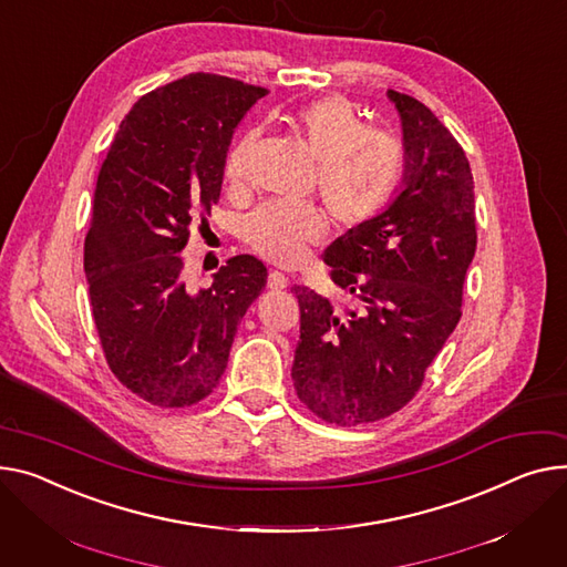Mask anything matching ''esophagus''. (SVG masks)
Instances as JSON below:
<instances>
[{
    "label": "esophagus",
    "mask_w": 567,
    "mask_h": 567,
    "mask_svg": "<svg viewBox=\"0 0 567 567\" xmlns=\"http://www.w3.org/2000/svg\"><path fill=\"white\" fill-rule=\"evenodd\" d=\"M287 287V278H285V274H280V271H271L269 274V289H285Z\"/></svg>",
    "instance_id": "34e87169"
}]
</instances>
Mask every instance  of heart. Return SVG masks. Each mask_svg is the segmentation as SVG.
Segmentation results:
<instances>
[{
	"label": "heart",
	"mask_w": 567,
	"mask_h": 567,
	"mask_svg": "<svg viewBox=\"0 0 567 567\" xmlns=\"http://www.w3.org/2000/svg\"><path fill=\"white\" fill-rule=\"evenodd\" d=\"M289 127L317 162V186L337 223L347 228L379 216L405 175L401 138L369 130L358 109L339 95H326L296 109ZM257 134H244L225 159V179L241 184ZM328 230L326 214L312 203H267L244 223L246 244L264 259L293 267Z\"/></svg>",
	"instance_id": "obj_1"
}]
</instances>
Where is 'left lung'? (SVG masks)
I'll use <instances>...</instances> for the list:
<instances>
[{
	"label": "left lung",
	"mask_w": 567,
	"mask_h": 567,
	"mask_svg": "<svg viewBox=\"0 0 567 567\" xmlns=\"http://www.w3.org/2000/svg\"><path fill=\"white\" fill-rule=\"evenodd\" d=\"M394 102L408 166L396 198L323 255L353 310L293 285L300 339L291 381L317 417L358 426L390 417L461 321L463 282L476 252L474 179L461 143L405 93Z\"/></svg>",
	"instance_id": "obj_1"
}]
</instances>
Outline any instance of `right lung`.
<instances>
[{
    "label": "right lung",
    "instance_id": "add662e5",
    "mask_svg": "<svg viewBox=\"0 0 567 567\" xmlns=\"http://www.w3.org/2000/svg\"><path fill=\"white\" fill-rule=\"evenodd\" d=\"M267 95L194 72L143 95L97 175L84 244L93 321L113 375L159 408L209 396L267 267L237 255L207 289L182 280L188 228L220 198L225 157L246 111Z\"/></svg>",
    "mask_w": 567,
    "mask_h": 567
}]
</instances>
